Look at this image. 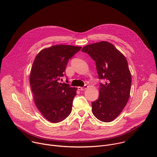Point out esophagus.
I'll return each instance as SVG.
<instances>
[{"instance_id": "1", "label": "esophagus", "mask_w": 157, "mask_h": 157, "mask_svg": "<svg viewBox=\"0 0 157 157\" xmlns=\"http://www.w3.org/2000/svg\"><path fill=\"white\" fill-rule=\"evenodd\" d=\"M87 87L88 86L87 85H85L84 87H78V90H79V91H84Z\"/></svg>"}]
</instances>
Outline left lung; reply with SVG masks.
I'll use <instances>...</instances> for the list:
<instances>
[{
	"mask_svg": "<svg viewBox=\"0 0 157 157\" xmlns=\"http://www.w3.org/2000/svg\"><path fill=\"white\" fill-rule=\"evenodd\" d=\"M82 52L96 62L100 83L98 99L92 102L94 116L99 121L110 122L121 113L129 99L131 74L124 55L108 41L87 44Z\"/></svg>",
	"mask_w": 157,
	"mask_h": 157,
	"instance_id": "obj_1",
	"label": "left lung"
}]
</instances>
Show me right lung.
<instances>
[{
  "mask_svg": "<svg viewBox=\"0 0 157 157\" xmlns=\"http://www.w3.org/2000/svg\"><path fill=\"white\" fill-rule=\"evenodd\" d=\"M81 47L57 44L41 50L33 61L30 84L35 105L47 121L57 123L71 113L77 88L59 82L69 59Z\"/></svg>",
  "mask_w": 157,
  "mask_h": 157,
  "instance_id": "obj_1",
  "label": "right lung"
}]
</instances>
